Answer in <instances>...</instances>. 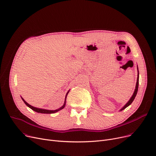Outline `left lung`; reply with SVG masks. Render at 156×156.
I'll return each instance as SVG.
<instances>
[{"label": "left lung", "instance_id": "left-lung-1", "mask_svg": "<svg viewBox=\"0 0 156 156\" xmlns=\"http://www.w3.org/2000/svg\"><path fill=\"white\" fill-rule=\"evenodd\" d=\"M138 78H137V82H136V88H135V90H134V93H133V96H132V97L131 98V99H129V101H128V102L126 103V105L122 108V109L120 110V111H122V110H124L125 108H126L127 106H129L132 103H133V101H134V98H135V97H136V94H137V92H138V85H139V71H138Z\"/></svg>", "mask_w": 156, "mask_h": 156}]
</instances>
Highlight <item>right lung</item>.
<instances>
[{"label": "right lung", "instance_id": "1", "mask_svg": "<svg viewBox=\"0 0 156 156\" xmlns=\"http://www.w3.org/2000/svg\"><path fill=\"white\" fill-rule=\"evenodd\" d=\"M68 92L67 93V94H66V99H65V102H64V105L62 106V107H60V108H58V109H57V110H44V109H40V108H35V107H34V106H31V105H29L26 102V101L23 99V98H22V100L23 101V102L25 103V104L28 107H29L30 109H32V110H34V112H37V113H55V112H58L59 110H62V109H63V108L65 107V105H66V97H67V94H68Z\"/></svg>", "mask_w": 156, "mask_h": 156}]
</instances>
